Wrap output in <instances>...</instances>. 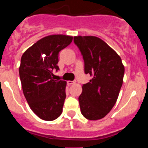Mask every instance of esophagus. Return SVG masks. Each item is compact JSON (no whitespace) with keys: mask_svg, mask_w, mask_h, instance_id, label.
Segmentation results:
<instances>
[{"mask_svg":"<svg viewBox=\"0 0 148 148\" xmlns=\"http://www.w3.org/2000/svg\"><path fill=\"white\" fill-rule=\"evenodd\" d=\"M67 84L69 85H71V84H75V81H68Z\"/></svg>","mask_w":148,"mask_h":148,"instance_id":"obj_1","label":"esophagus"}]
</instances>
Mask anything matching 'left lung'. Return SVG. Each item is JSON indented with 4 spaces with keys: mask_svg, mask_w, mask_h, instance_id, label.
I'll list each match as a JSON object with an SVG mask.
<instances>
[{
    "mask_svg": "<svg viewBox=\"0 0 148 148\" xmlns=\"http://www.w3.org/2000/svg\"><path fill=\"white\" fill-rule=\"evenodd\" d=\"M84 61V72L92 78L82 86L78 97L82 114L89 120L104 118L118 99L125 66L120 56L95 36H75Z\"/></svg>",
    "mask_w": 148,
    "mask_h": 148,
    "instance_id": "left-lung-1",
    "label": "left lung"
}]
</instances>
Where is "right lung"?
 <instances>
[{
  "instance_id": "add662e5",
  "label": "right lung",
  "mask_w": 148,
  "mask_h": 148,
  "mask_svg": "<svg viewBox=\"0 0 148 148\" xmlns=\"http://www.w3.org/2000/svg\"><path fill=\"white\" fill-rule=\"evenodd\" d=\"M73 38L70 35H48L22 55L19 75L23 95L31 110L45 121H53L62 113L66 82L54 80L53 70L59 69L58 53Z\"/></svg>"
}]
</instances>
